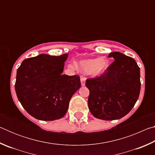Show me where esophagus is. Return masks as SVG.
I'll return each mask as SVG.
<instances>
[{
  "label": "esophagus",
  "instance_id": "1",
  "mask_svg": "<svg viewBox=\"0 0 155 155\" xmlns=\"http://www.w3.org/2000/svg\"><path fill=\"white\" fill-rule=\"evenodd\" d=\"M85 81H86V78H85V77H81V85H82V86H85Z\"/></svg>",
  "mask_w": 155,
  "mask_h": 155
}]
</instances>
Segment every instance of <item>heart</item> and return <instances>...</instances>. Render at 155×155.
<instances>
[{
  "instance_id": "1",
  "label": "heart",
  "mask_w": 155,
  "mask_h": 155,
  "mask_svg": "<svg viewBox=\"0 0 155 155\" xmlns=\"http://www.w3.org/2000/svg\"><path fill=\"white\" fill-rule=\"evenodd\" d=\"M70 67L74 68V64L71 65ZM108 67V61L104 57L100 59H85L78 63V68L83 73H89L92 75H100L105 71Z\"/></svg>"
}]
</instances>
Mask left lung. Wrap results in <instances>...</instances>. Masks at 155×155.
Listing matches in <instances>:
<instances>
[{
    "mask_svg": "<svg viewBox=\"0 0 155 155\" xmlns=\"http://www.w3.org/2000/svg\"><path fill=\"white\" fill-rule=\"evenodd\" d=\"M115 60L103 74L87 78L88 107L98 119L122 118L130 111L140 93V70L135 60L120 52L109 53Z\"/></svg>",
    "mask_w": 155,
    "mask_h": 155,
    "instance_id": "left-lung-1",
    "label": "left lung"
}]
</instances>
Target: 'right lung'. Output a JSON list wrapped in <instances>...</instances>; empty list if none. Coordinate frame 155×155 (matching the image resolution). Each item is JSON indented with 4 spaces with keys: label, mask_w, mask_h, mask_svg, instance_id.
I'll return each mask as SVG.
<instances>
[{
    "label": "right lung",
    "mask_w": 155,
    "mask_h": 155,
    "mask_svg": "<svg viewBox=\"0 0 155 155\" xmlns=\"http://www.w3.org/2000/svg\"><path fill=\"white\" fill-rule=\"evenodd\" d=\"M68 54L40 55L25 59L18 68L15 90L28 114L44 121L61 118L70 98L81 87L78 75L62 74Z\"/></svg>",
    "instance_id": "obj_1"
}]
</instances>
